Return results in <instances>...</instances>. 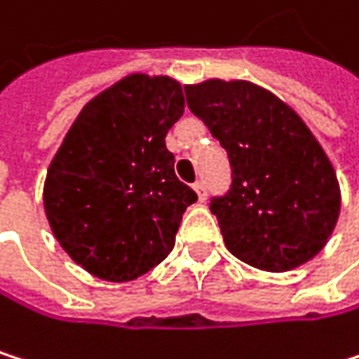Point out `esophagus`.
Segmentation results:
<instances>
[{
  "mask_svg": "<svg viewBox=\"0 0 359 359\" xmlns=\"http://www.w3.org/2000/svg\"><path fill=\"white\" fill-rule=\"evenodd\" d=\"M194 189H196L200 202H204V200H206V183H204V181H196V183H194Z\"/></svg>",
  "mask_w": 359,
  "mask_h": 359,
  "instance_id": "34e87169",
  "label": "esophagus"
}]
</instances>
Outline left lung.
<instances>
[{
	"label": "left lung",
	"instance_id": "1",
	"mask_svg": "<svg viewBox=\"0 0 359 359\" xmlns=\"http://www.w3.org/2000/svg\"><path fill=\"white\" fill-rule=\"evenodd\" d=\"M185 95L229 159V189L210 198L227 251L268 272L315 257L337 225L341 189L302 118L245 81L187 85Z\"/></svg>",
	"mask_w": 359,
	"mask_h": 359
}]
</instances>
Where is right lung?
<instances>
[{
  "label": "right lung",
  "instance_id": "obj_1",
  "mask_svg": "<svg viewBox=\"0 0 359 359\" xmlns=\"http://www.w3.org/2000/svg\"><path fill=\"white\" fill-rule=\"evenodd\" d=\"M183 112L176 81L132 74L69 127L46 174L44 210L59 245L93 276L132 280L174 249L183 212L198 200L165 149Z\"/></svg>",
  "mask_w": 359,
  "mask_h": 359
}]
</instances>
